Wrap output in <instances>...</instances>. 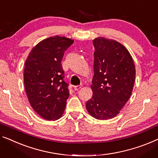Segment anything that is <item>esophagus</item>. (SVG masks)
<instances>
[{"label": "esophagus", "instance_id": "1", "mask_svg": "<svg viewBox=\"0 0 158 158\" xmlns=\"http://www.w3.org/2000/svg\"><path fill=\"white\" fill-rule=\"evenodd\" d=\"M82 87V85H77V86H74V89L75 91H78L79 89H80Z\"/></svg>", "mask_w": 158, "mask_h": 158}]
</instances>
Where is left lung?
Segmentation results:
<instances>
[{"label": "left lung", "mask_w": 158, "mask_h": 158, "mask_svg": "<svg viewBox=\"0 0 158 158\" xmlns=\"http://www.w3.org/2000/svg\"><path fill=\"white\" fill-rule=\"evenodd\" d=\"M93 44V95L86 108L95 118L108 120L116 116L130 98L135 68L128 49L118 42L97 37Z\"/></svg>", "instance_id": "left-lung-1"}]
</instances>
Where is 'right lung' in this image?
Wrapping results in <instances>:
<instances>
[{"mask_svg":"<svg viewBox=\"0 0 158 158\" xmlns=\"http://www.w3.org/2000/svg\"><path fill=\"white\" fill-rule=\"evenodd\" d=\"M74 42L65 37H48L29 53L25 64L24 84L30 105L46 120H57L64 111L69 96L61 62Z\"/></svg>","mask_w":158,"mask_h":158,"instance_id":"add662e5","label":"right lung"}]
</instances>
